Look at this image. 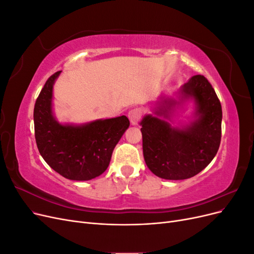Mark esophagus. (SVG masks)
<instances>
[{
  "mask_svg": "<svg viewBox=\"0 0 254 254\" xmlns=\"http://www.w3.org/2000/svg\"><path fill=\"white\" fill-rule=\"evenodd\" d=\"M128 118L132 125H136L142 118V109L141 108L131 109L128 112Z\"/></svg>",
  "mask_w": 254,
  "mask_h": 254,
  "instance_id": "obj_1",
  "label": "esophagus"
}]
</instances>
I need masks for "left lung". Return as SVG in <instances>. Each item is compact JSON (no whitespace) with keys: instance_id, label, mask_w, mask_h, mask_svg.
<instances>
[{"instance_id":"obj_1","label":"left lung","mask_w":254,"mask_h":254,"mask_svg":"<svg viewBox=\"0 0 254 254\" xmlns=\"http://www.w3.org/2000/svg\"><path fill=\"white\" fill-rule=\"evenodd\" d=\"M176 97L161 94L152 113L140 122L145 163L166 180L189 179L200 173L216 156L221 139V105L204 76L190 77ZM188 101L194 106L192 120L174 126L176 109Z\"/></svg>"}]
</instances>
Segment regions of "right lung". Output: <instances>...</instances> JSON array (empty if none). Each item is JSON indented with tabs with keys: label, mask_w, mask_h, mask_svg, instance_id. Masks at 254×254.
<instances>
[{
	"label": "right lung",
	"mask_w": 254,
	"mask_h": 254,
	"mask_svg": "<svg viewBox=\"0 0 254 254\" xmlns=\"http://www.w3.org/2000/svg\"><path fill=\"white\" fill-rule=\"evenodd\" d=\"M61 71L45 82L34 108L35 137L40 155L54 171L66 179L87 181L109 166L115 145L129 127L122 117L84 124H63L53 111V89Z\"/></svg>",
	"instance_id": "add662e5"
}]
</instances>
